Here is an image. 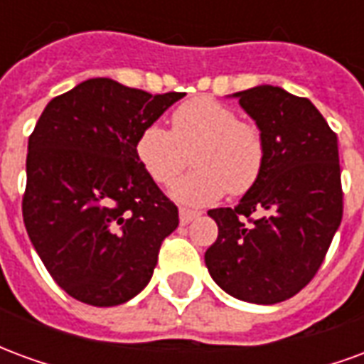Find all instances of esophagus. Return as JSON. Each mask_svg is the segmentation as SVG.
<instances>
[{
  "mask_svg": "<svg viewBox=\"0 0 364 364\" xmlns=\"http://www.w3.org/2000/svg\"><path fill=\"white\" fill-rule=\"evenodd\" d=\"M197 216H200V213H198V210H191V208H179V222H181L183 226L195 220Z\"/></svg>",
  "mask_w": 364,
  "mask_h": 364,
  "instance_id": "obj_1",
  "label": "esophagus"
}]
</instances>
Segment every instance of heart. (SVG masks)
Returning <instances> with one entry per match:
<instances>
[{
    "label": "heart",
    "instance_id": "heart-1",
    "mask_svg": "<svg viewBox=\"0 0 364 364\" xmlns=\"http://www.w3.org/2000/svg\"><path fill=\"white\" fill-rule=\"evenodd\" d=\"M193 151V173L175 183L171 195L181 203L206 205L226 193L242 195L259 181L267 144L257 124L240 120L228 105L197 97L179 105L171 130L151 122L138 134L136 156L151 179L169 185Z\"/></svg>",
    "mask_w": 364,
    "mask_h": 364
}]
</instances>
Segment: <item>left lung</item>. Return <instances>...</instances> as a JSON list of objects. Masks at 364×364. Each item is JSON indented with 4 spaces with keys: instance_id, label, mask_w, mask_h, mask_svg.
Listing matches in <instances>:
<instances>
[{
    "instance_id": "1",
    "label": "left lung",
    "mask_w": 364,
    "mask_h": 364,
    "mask_svg": "<svg viewBox=\"0 0 364 364\" xmlns=\"http://www.w3.org/2000/svg\"><path fill=\"white\" fill-rule=\"evenodd\" d=\"M261 128L267 159L234 208H213L218 237L205 253L230 296L277 304L312 281L343 218L337 136L304 97L273 85L234 93Z\"/></svg>"
}]
</instances>
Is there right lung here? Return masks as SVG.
Returning <instances> with one entry per match:
<instances>
[{
	"instance_id": "add662e5",
	"label": "right lung",
	"mask_w": 364,
	"mask_h": 364,
	"mask_svg": "<svg viewBox=\"0 0 364 364\" xmlns=\"http://www.w3.org/2000/svg\"><path fill=\"white\" fill-rule=\"evenodd\" d=\"M183 95L93 77L54 97L36 122L23 220L44 267L75 300L119 306L150 282L179 213L140 164L136 140Z\"/></svg>"
}]
</instances>
